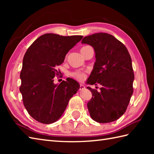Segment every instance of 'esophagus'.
Instances as JSON below:
<instances>
[{"mask_svg": "<svg viewBox=\"0 0 154 154\" xmlns=\"http://www.w3.org/2000/svg\"><path fill=\"white\" fill-rule=\"evenodd\" d=\"M85 89V87L83 85L80 84V87H79V90H83Z\"/></svg>", "mask_w": 154, "mask_h": 154, "instance_id": "obj_1", "label": "esophagus"}]
</instances>
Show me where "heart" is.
Wrapping results in <instances>:
<instances>
[{
    "label": "heart",
    "mask_w": 154,
    "mask_h": 154,
    "mask_svg": "<svg viewBox=\"0 0 154 154\" xmlns=\"http://www.w3.org/2000/svg\"><path fill=\"white\" fill-rule=\"evenodd\" d=\"M89 46V45H85V46L82 47L81 49V51ZM70 75L72 77H73L74 79H77L78 81H83L85 79V77H86L85 72L83 71H80V70H76V71L71 72V73H70Z\"/></svg>",
    "instance_id": "b5f03b06"
}]
</instances>
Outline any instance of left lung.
<instances>
[{
    "instance_id": "obj_1",
    "label": "left lung",
    "mask_w": 154,
    "mask_h": 154,
    "mask_svg": "<svg viewBox=\"0 0 154 154\" xmlns=\"http://www.w3.org/2000/svg\"><path fill=\"white\" fill-rule=\"evenodd\" d=\"M81 42L91 45L95 51L96 61L87 83L102 85L99 92L87 87L92 93L87 103L90 116L99 123L113 122L126 112L133 93L131 57L125 45L109 34L87 35Z\"/></svg>"
}]
</instances>
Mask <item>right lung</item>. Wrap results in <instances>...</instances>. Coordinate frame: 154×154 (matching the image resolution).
Returning <instances> with one entry per match:
<instances>
[{
	"label": "right lung",
	"mask_w": 154,
	"mask_h": 154,
	"mask_svg": "<svg viewBox=\"0 0 154 154\" xmlns=\"http://www.w3.org/2000/svg\"><path fill=\"white\" fill-rule=\"evenodd\" d=\"M83 37L45 34L25 53L20 91L26 109L38 122L51 124L57 121L79 89V84L71 78L60 85L54 83V78L60 73L57 66L63 63L67 52Z\"/></svg>",
	"instance_id": "right-lung-1"
}]
</instances>
